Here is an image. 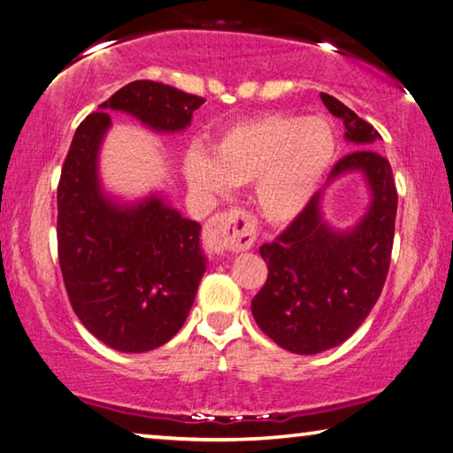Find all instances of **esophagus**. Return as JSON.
Segmentation results:
<instances>
[{
    "mask_svg": "<svg viewBox=\"0 0 453 453\" xmlns=\"http://www.w3.org/2000/svg\"><path fill=\"white\" fill-rule=\"evenodd\" d=\"M203 245L211 254L224 256L229 251L248 250L256 242V226L248 211L240 208L216 213L203 226Z\"/></svg>",
    "mask_w": 453,
    "mask_h": 453,
    "instance_id": "esophagus-1",
    "label": "esophagus"
}]
</instances>
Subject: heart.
Masks as SVG:
<instances>
[{
	"mask_svg": "<svg viewBox=\"0 0 453 453\" xmlns=\"http://www.w3.org/2000/svg\"><path fill=\"white\" fill-rule=\"evenodd\" d=\"M335 134L324 118L267 113L221 134L208 153L186 157L191 188L208 199L224 196L227 186L256 181V202L273 224L294 219L334 164Z\"/></svg>",
	"mask_w": 453,
	"mask_h": 453,
	"instance_id": "heart-1",
	"label": "heart"
}]
</instances>
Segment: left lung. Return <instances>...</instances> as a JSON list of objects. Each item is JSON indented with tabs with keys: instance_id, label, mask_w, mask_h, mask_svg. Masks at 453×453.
Here are the masks:
<instances>
[{
	"instance_id": "obj_1",
	"label": "left lung",
	"mask_w": 453,
	"mask_h": 453,
	"mask_svg": "<svg viewBox=\"0 0 453 453\" xmlns=\"http://www.w3.org/2000/svg\"><path fill=\"white\" fill-rule=\"evenodd\" d=\"M321 102L343 121L346 140L357 148L332 167L327 181L359 170L373 199L351 232L335 234L321 221L318 191L273 242L259 248L270 273L251 300L256 324L280 348L305 356L346 342L372 311L388 278L397 211L392 165L373 150L378 129L334 96L321 94Z\"/></svg>"
}]
</instances>
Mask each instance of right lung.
<instances>
[{
  "label": "right lung",
  "mask_w": 453,
  "mask_h": 453,
  "mask_svg": "<svg viewBox=\"0 0 453 453\" xmlns=\"http://www.w3.org/2000/svg\"><path fill=\"white\" fill-rule=\"evenodd\" d=\"M203 97L137 80L75 129L58 183V257L75 316L99 342L142 354L170 342L196 300L205 257L197 221L159 197L119 208L99 189L97 151L110 111L157 132H180Z\"/></svg>",
  "instance_id": "obj_1"
}]
</instances>
